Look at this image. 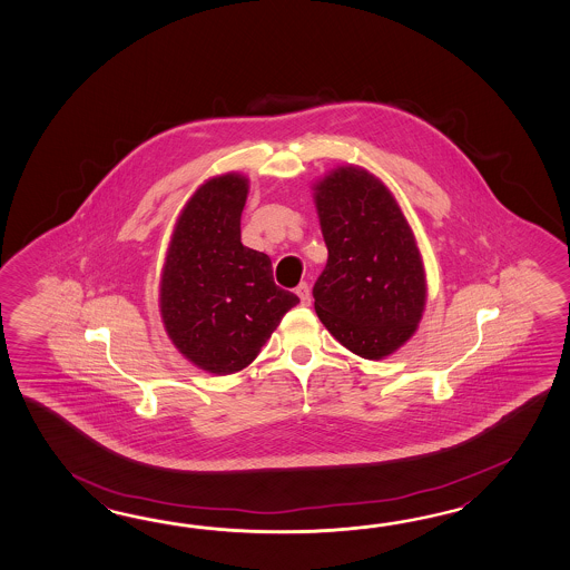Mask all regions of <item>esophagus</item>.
<instances>
[{
  "label": "esophagus",
  "mask_w": 570,
  "mask_h": 570,
  "mask_svg": "<svg viewBox=\"0 0 570 570\" xmlns=\"http://www.w3.org/2000/svg\"><path fill=\"white\" fill-rule=\"evenodd\" d=\"M296 294H298L301 303L311 304V288H308V284H306V282H301V284L296 286Z\"/></svg>",
  "instance_id": "34e87169"
}]
</instances>
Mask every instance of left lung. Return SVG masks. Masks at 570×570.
I'll list each match as a JSON object with an SVG mask.
<instances>
[{
	"label": "left lung",
	"instance_id": "1",
	"mask_svg": "<svg viewBox=\"0 0 570 570\" xmlns=\"http://www.w3.org/2000/svg\"><path fill=\"white\" fill-rule=\"evenodd\" d=\"M327 266L313 288L331 335L366 360L396 352L417 331L428 284L415 235L391 190L343 165L315 184Z\"/></svg>",
	"mask_w": 570,
	"mask_h": 570
}]
</instances>
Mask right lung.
<instances>
[{
  "mask_svg": "<svg viewBox=\"0 0 570 570\" xmlns=\"http://www.w3.org/2000/svg\"><path fill=\"white\" fill-rule=\"evenodd\" d=\"M249 179L213 177L177 218L165 257L159 308L177 352L210 374L254 362L298 296L276 286L272 259L240 243Z\"/></svg>",
  "mask_w": 570,
  "mask_h": 570,
  "instance_id": "1",
  "label": "right lung"
}]
</instances>
